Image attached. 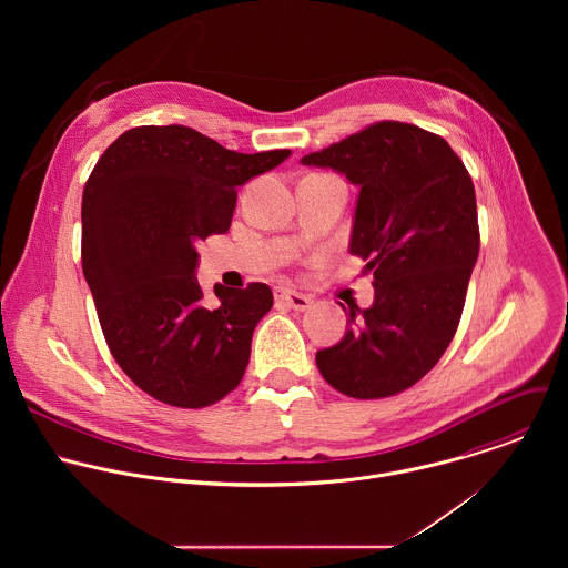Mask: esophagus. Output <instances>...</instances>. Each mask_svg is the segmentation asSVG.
<instances>
[{"label": "esophagus", "instance_id": "1", "mask_svg": "<svg viewBox=\"0 0 568 568\" xmlns=\"http://www.w3.org/2000/svg\"><path fill=\"white\" fill-rule=\"evenodd\" d=\"M274 296H276V301L285 303L287 307H292V310H296V312H303V310H307V307L312 305L310 296H305V294H301V292H294V290H287V287H276Z\"/></svg>", "mask_w": 568, "mask_h": 568}]
</instances>
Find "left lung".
Here are the masks:
<instances>
[{
  "mask_svg": "<svg viewBox=\"0 0 568 568\" xmlns=\"http://www.w3.org/2000/svg\"><path fill=\"white\" fill-rule=\"evenodd\" d=\"M301 164L359 186L348 250L375 278L371 307L339 303L348 331L316 353V366L344 395H395L425 377L456 335L480 242L471 178L443 136L399 121Z\"/></svg>",
  "mask_w": 568,
  "mask_h": 568,
  "instance_id": "1",
  "label": "left lung"
}]
</instances>
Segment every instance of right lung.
<instances>
[{"mask_svg": "<svg viewBox=\"0 0 568 568\" xmlns=\"http://www.w3.org/2000/svg\"><path fill=\"white\" fill-rule=\"evenodd\" d=\"M290 154H242L186 125H141L94 166L80 213L83 274L116 364L154 399L202 409L245 375L272 290L217 283L206 298L197 242L229 231L235 189Z\"/></svg>", "mask_w": 568, "mask_h": 568, "instance_id": "add662e5", "label": "right lung"}]
</instances>
